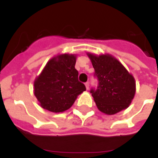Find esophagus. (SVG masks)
Masks as SVG:
<instances>
[{
  "mask_svg": "<svg viewBox=\"0 0 158 158\" xmlns=\"http://www.w3.org/2000/svg\"><path fill=\"white\" fill-rule=\"evenodd\" d=\"M85 87H86L87 89H89V82H86V83H85Z\"/></svg>",
  "mask_w": 158,
  "mask_h": 158,
  "instance_id": "34e87169",
  "label": "esophagus"
}]
</instances>
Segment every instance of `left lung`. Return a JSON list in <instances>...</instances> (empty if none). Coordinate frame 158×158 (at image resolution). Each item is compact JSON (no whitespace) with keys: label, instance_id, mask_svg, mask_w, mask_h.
<instances>
[{"label":"left lung","instance_id":"left-lung-1","mask_svg":"<svg viewBox=\"0 0 158 158\" xmlns=\"http://www.w3.org/2000/svg\"><path fill=\"white\" fill-rule=\"evenodd\" d=\"M87 55L99 82L98 89L91 90L98 109L108 115L127 109L136 93L135 77L112 55Z\"/></svg>","mask_w":158,"mask_h":158}]
</instances>
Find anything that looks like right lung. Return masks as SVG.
I'll use <instances>...</instances> for the list:
<instances>
[{
	"label": "right lung",
	"mask_w": 158,
	"mask_h": 158,
	"mask_svg": "<svg viewBox=\"0 0 158 158\" xmlns=\"http://www.w3.org/2000/svg\"><path fill=\"white\" fill-rule=\"evenodd\" d=\"M76 54H59L46 64L33 82V93L41 107L55 113L64 112L86 90L74 68Z\"/></svg>",
	"instance_id": "add662e5"
}]
</instances>
